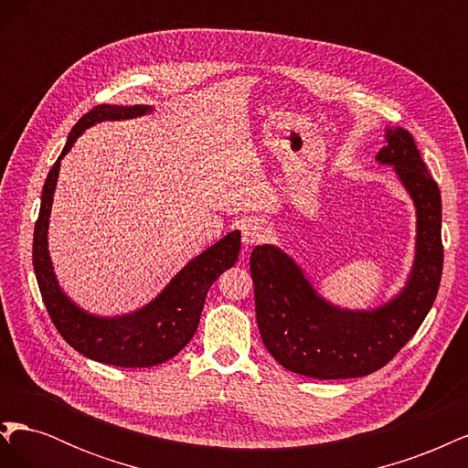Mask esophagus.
Instances as JSON below:
<instances>
[{
    "label": "esophagus",
    "mask_w": 468,
    "mask_h": 468,
    "mask_svg": "<svg viewBox=\"0 0 468 468\" xmlns=\"http://www.w3.org/2000/svg\"><path fill=\"white\" fill-rule=\"evenodd\" d=\"M239 230H242V242H244L246 250L265 242L269 236L267 226L258 218H246L242 222V226H239Z\"/></svg>",
    "instance_id": "1"
}]
</instances>
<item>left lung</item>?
Instances as JSON below:
<instances>
[{
	"instance_id": "8db88e82",
	"label": "left lung",
	"mask_w": 468,
	"mask_h": 468,
	"mask_svg": "<svg viewBox=\"0 0 468 468\" xmlns=\"http://www.w3.org/2000/svg\"><path fill=\"white\" fill-rule=\"evenodd\" d=\"M377 162L394 172L416 205V260L406 287L371 310L339 308L310 285L303 269L275 246H256L250 271L256 318L267 351L285 369L313 378H356L378 371L418 332L443 271L441 195L412 134L387 131Z\"/></svg>"
}]
</instances>
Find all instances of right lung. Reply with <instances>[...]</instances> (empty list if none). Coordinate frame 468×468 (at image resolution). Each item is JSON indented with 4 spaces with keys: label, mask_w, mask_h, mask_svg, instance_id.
Listing matches in <instances>:
<instances>
[{
    "label": "right lung",
    "mask_w": 468,
    "mask_h": 468,
    "mask_svg": "<svg viewBox=\"0 0 468 468\" xmlns=\"http://www.w3.org/2000/svg\"><path fill=\"white\" fill-rule=\"evenodd\" d=\"M150 111L152 107L148 105H97L86 112L69 133L60 158L48 172L45 187H42L38 220L35 224L33 265L52 324L81 356L115 367H154L176 357L197 332L210 285L222 271L236 263L239 253V232L234 230L193 258L152 303L136 313L115 318L86 313L60 289L48 256L47 236L60 160L74 146L81 133L95 122L134 119Z\"/></svg>",
    "instance_id": "right-lung-1"
}]
</instances>
